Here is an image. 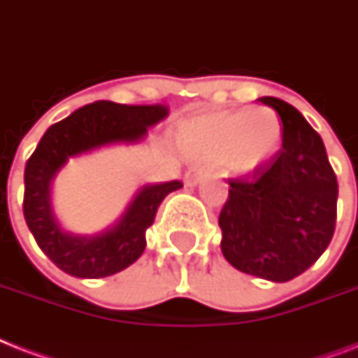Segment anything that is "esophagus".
I'll return each mask as SVG.
<instances>
[{
    "mask_svg": "<svg viewBox=\"0 0 358 358\" xmlns=\"http://www.w3.org/2000/svg\"><path fill=\"white\" fill-rule=\"evenodd\" d=\"M210 174L208 169H199V167H191L184 176V182L185 185H196L201 180H204Z\"/></svg>",
    "mask_w": 358,
    "mask_h": 358,
    "instance_id": "obj_1",
    "label": "esophagus"
}]
</instances>
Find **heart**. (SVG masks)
Here are the masks:
<instances>
[{
  "label": "heart",
  "mask_w": 358,
  "mask_h": 358,
  "mask_svg": "<svg viewBox=\"0 0 358 358\" xmlns=\"http://www.w3.org/2000/svg\"><path fill=\"white\" fill-rule=\"evenodd\" d=\"M280 124L269 109L215 113L185 120L176 143L191 159H232L247 169L262 162L277 145Z\"/></svg>",
  "instance_id": "heart-1"
}]
</instances>
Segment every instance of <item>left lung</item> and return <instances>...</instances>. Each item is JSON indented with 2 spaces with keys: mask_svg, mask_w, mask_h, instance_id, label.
I'll return each instance as SVG.
<instances>
[{
  "mask_svg": "<svg viewBox=\"0 0 358 358\" xmlns=\"http://www.w3.org/2000/svg\"><path fill=\"white\" fill-rule=\"evenodd\" d=\"M282 120V146L250 173L229 178L219 213L230 266L286 282L327 249L336 227L338 182L322 137L284 100L258 98Z\"/></svg>",
  "mask_w": 358,
  "mask_h": 358,
  "instance_id": "left-lung-1",
  "label": "left lung"
}]
</instances>
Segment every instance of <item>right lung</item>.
Returning a JSON list of instances; mask_svg holds the SVG:
<instances>
[{"instance_id":"1","label":"right lung","mask_w":358,"mask_h":358,"mask_svg":"<svg viewBox=\"0 0 358 358\" xmlns=\"http://www.w3.org/2000/svg\"><path fill=\"white\" fill-rule=\"evenodd\" d=\"M165 106H126L100 102L83 106L42 135L25 163L24 217L31 234L50 260L80 278L109 277L131 266L146 247V229L154 223L162 201L182 187L171 180L145 185L113 229L94 236L70 234L59 227L50 202V184L66 159L109 143L143 139L148 126L167 117Z\"/></svg>"}]
</instances>
